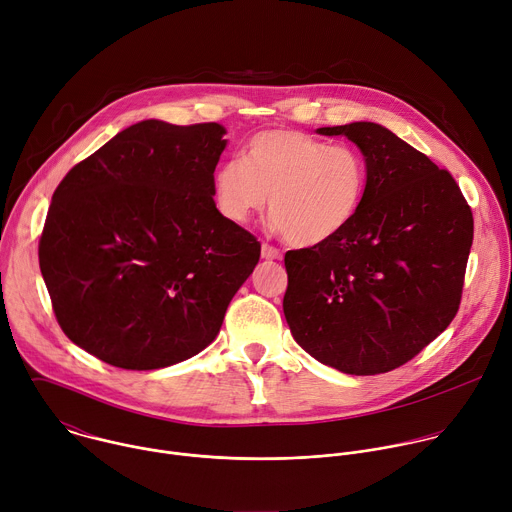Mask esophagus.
Returning a JSON list of instances; mask_svg holds the SVG:
<instances>
[{"label":"esophagus","mask_w":512,"mask_h":512,"mask_svg":"<svg viewBox=\"0 0 512 512\" xmlns=\"http://www.w3.org/2000/svg\"><path fill=\"white\" fill-rule=\"evenodd\" d=\"M261 257L267 259V261L281 259V251L275 249V247H271V245H267V243H263V245H261Z\"/></svg>","instance_id":"1"}]
</instances>
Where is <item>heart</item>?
<instances>
[{"mask_svg": "<svg viewBox=\"0 0 512 512\" xmlns=\"http://www.w3.org/2000/svg\"><path fill=\"white\" fill-rule=\"evenodd\" d=\"M367 192V162L352 145H328L300 131L255 135L243 162L221 164L212 178L218 212L247 225L269 212L275 229L298 247H316L344 233Z\"/></svg>", "mask_w": 512, "mask_h": 512, "instance_id": "b5f03b06", "label": "heart"}]
</instances>
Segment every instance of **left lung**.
<instances>
[{
    "label": "left lung",
    "instance_id": "8db88e82",
    "mask_svg": "<svg viewBox=\"0 0 512 512\" xmlns=\"http://www.w3.org/2000/svg\"><path fill=\"white\" fill-rule=\"evenodd\" d=\"M367 162L350 227L287 251L283 314L294 340L346 375L389 373L454 320L474 237L472 210L448 170L379 123L320 127Z\"/></svg>",
    "mask_w": 512,
    "mask_h": 512
}]
</instances>
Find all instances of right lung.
<instances>
[{"label": "right lung", "mask_w": 512, "mask_h": 512, "mask_svg": "<svg viewBox=\"0 0 512 512\" xmlns=\"http://www.w3.org/2000/svg\"><path fill=\"white\" fill-rule=\"evenodd\" d=\"M218 123L139 121L54 190L38 257L62 332L127 371L172 367L218 334L259 241L212 200Z\"/></svg>", "instance_id": "right-lung-1"}]
</instances>
